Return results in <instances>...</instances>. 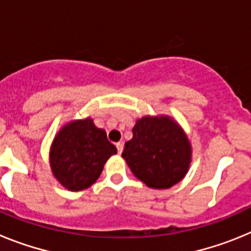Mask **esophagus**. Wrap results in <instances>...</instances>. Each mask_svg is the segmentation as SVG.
<instances>
[{
    "label": "esophagus",
    "instance_id": "1",
    "mask_svg": "<svg viewBox=\"0 0 251 251\" xmlns=\"http://www.w3.org/2000/svg\"><path fill=\"white\" fill-rule=\"evenodd\" d=\"M115 147H117V151H118L119 154H121V153L123 152V143H122V142H118V143L115 145Z\"/></svg>",
    "mask_w": 251,
    "mask_h": 251
}]
</instances>
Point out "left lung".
Listing matches in <instances>:
<instances>
[{"mask_svg": "<svg viewBox=\"0 0 251 251\" xmlns=\"http://www.w3.org/2000/svg\"><path fill=\"white\" fill-rule=\"evenodd\" d=\"M122 157L133 175L151 188H170L185 177L191 146L178 124L168 117H145L133 127Z\"/></svg>", "mask_w": 251, "mask_h": 251, "instance_id": "obj_1", "label": "left lung"}]
</instances>
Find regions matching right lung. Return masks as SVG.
Returning <instances> with one entry per match:
<instances>
[{
  "mask_svg": "<svg viewBox=\"0 0 251 251\" xmlns=\"http://www.w3.org/2000/svg\"><path fill=\"white\" fill-rule=\"evenodd\" d=\"M115 153L106 133L92 119L72 122L60 130L51 147L52 174L70 191L85 190L99 178L106 159Z\"/></svg>",
  "mask_w": 251,
  "mask_h": 251,
  "instance_id": "right-lung-1",
  "label": "right lung"
}]
</instances>
